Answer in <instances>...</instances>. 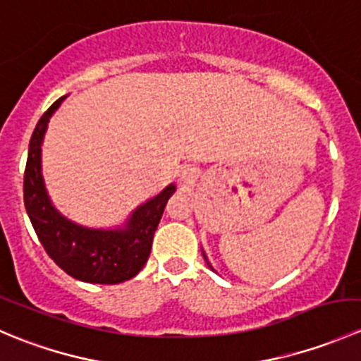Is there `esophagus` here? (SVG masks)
<instances>
[{
	"label": "esophagus",
	"mask_w": 361,
	"mask_h": 361,
	"mask_svg": "<svg viewBox=\"0 0 361 361\" xmlns=\"http://www.w3.org/2000/svg\"><path fill=\"white\" fill-rule=\"evenodd\" d=\"M195 178V171L192 169V167H183V171H181V181L183 183H192Z\"/></svg>",
	"instance_id": "34e87169"
}]
</instances>
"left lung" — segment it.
Segmentation results:
<instances>
[{
  "label": "left lung",
  "instance_id": "left-lung-1",
  "mask_svg": "<svg viewBox=\"0 0 361 361\" xmlns=\"http://www.w3.org/2000/svg\"><path fill=\"white\" fill-rule=\"evenodd\" d=\"M202 255H204V260L207 262V257H206V253H204V251H202ZM207 265H209V267H211V264H209V262H207ZM211 269H213V267H211Z\"/></svg>",
  "mask_w": 361,
  "mask_h": 361
}]
</instances>
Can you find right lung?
<instances>
[{"instance_id":"obj_1","label":"right lung","mask_w":361,"mask_h":361,"mask_svg":"<svg viewBox=\"0 0 361 361\" xmlns=\"http://www.w3.org/2000/svg\"><path fill=\"white\" fill-rule=\"evenodd\" d=\"M68 96L43 113L29 141L24 173V204L32 228L49 257L71 278L97 285H118L134 278L150 257L154 234L176 185L140 204L122 225L96 228L64 216L47 192L42 174V145L47 127Z\"/></svg>"}]
</instances>
